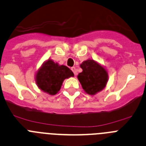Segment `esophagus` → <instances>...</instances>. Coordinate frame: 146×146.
I'll use <instances>...</instances> for the list:
<instances>
[{
  "label": "esophagus",
  "mask_w": 146,
  "mask_h": 146,
  "mask_svg": "<svg viewBox=\"0 0 146 146\" xmlns=\"http://www.w3.org/2000/svg\"><path fill=\"white\" fill-rule=\"evenodd\" d=\"M71 69H72V71L73 72V73L74 74V75H77V74H78V72H77V69H76L75 67H72V68H71Z\"/></svg>",
  "instance_id": "esophagus-1"
}]
</instances>
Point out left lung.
Instances as JSON below:
<instances>
[{
  "label": "left lung",
  "instance_id": "obj_1",
  "mask_svg": "<svg viewBox=\"0 0 146 146\" xmlns=\"http://www.w3.org/2000/svg\"><path fill=\"white\" fill-rule=\"evenodd\" d=\"M80 66L83 72L78 74V79L87 94L94 95L106 86L109 74L101 64L88 59L83 61Z\"/></svg>",
  "mask_w": 146,
  "mask_h": 146
}]
</instances>
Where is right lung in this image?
Returning a JSON list of instances; mask_svg holds the SVG:
<instances>
[{"mask_svg": "<svg viewBox=\"0 0 146 146\" xmlns=\"http://www.w3.org/2000/svg\"><path fill=\"white\" fill-rule=\"evenodd\" d=\"M74 77V73L66 66L48 59L42 64L35 74L37 87L50 95L58 93L65 79Z\"/></svg>", "mask_w": 146, "mask_h": 146, "instance_id": "obj_1", "label": "right lung"}]
</instances>
